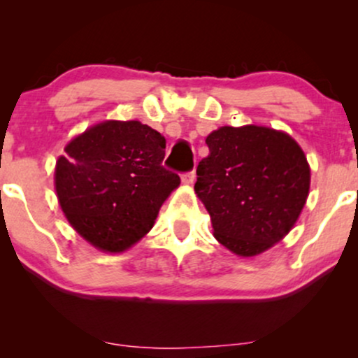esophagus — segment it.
<instances>
[{"instance_id":"34e87169","label":"esophagus","mask_w":358,"mask_h":358,"mask_svg":"<svg viewBox=\"0 0 358 358\" xmlns=\"http://www.w3.org/2000/svg\"><path fill=\"white\" fill-rule=\"evenodd\" d=\"M182 182L185 185H192L195 182V171H188V173H183L182 175Z\"/></svg>"}]
</instances>
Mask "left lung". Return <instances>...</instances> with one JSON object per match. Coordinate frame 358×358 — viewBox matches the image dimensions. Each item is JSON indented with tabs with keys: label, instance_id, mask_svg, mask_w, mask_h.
<instances>
[{
	"label": "left lung",
	"instance_id": "obj_1",
	"mask_svg": "<svg viewBox=\"0 0 358 358\" xmlns=\"http://www.w3.org/2000/svg\"><path fill=\"white\" fill-rule=\"evenodd\" d=\"M195 193L213 236L234 254L257 256L296 224L310 192V165L289 134L264 126H222L205 139Z\"/></svg>",
	"mask_w": 358,
	"mask_h": 358
}]
</instances>
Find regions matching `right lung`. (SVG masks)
<instances>
[{
	"label": "right lung",
	"instance_id": "obj_1",
	"mask_svg": "<svg viewBox=\"0 0 358 358\" xmlns=\"http://www.w3.org/2000/svg\"><path fill=\"white\" fill-rule=\"evenodd\" d=\"M166 141L139 121H104L65 146L55 190L67 220L94 248L122 252L153 227L180 185L163 168Z\"/></svg>",
	"mask_w": 358,
	"mask_h": 358
}]
</instances>
